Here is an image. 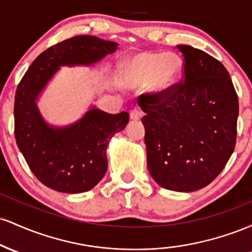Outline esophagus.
Listing matches in <instances>:
<instances>
[{"label": "esophagus", "mask_w": 252, "mask_h": 252, "mask_svg": "<svg viewBox=\"0 0 252 252\" xmlns=\"http://www.w3.org/2000/svg\"><path fill=\"white\" fill-rule=\"evenodd\" d=\"M141 117H142V112H141L140 110L134 109L130 111V118H131V120L138 121V120H141Z\"/></svg>", "instance_id": "obj_1"}]
</instances>
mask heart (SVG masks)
<instances>
[{
    "label": "heart",
    "mask_w": 252,
    "mask_h": 252,
    "mask_svg": "<svg viewBox=\"0 0 252 252\" xmlns=\"http://www.w3.org/2000/svg\"><path fill=\"white\" fill-rule=\"evenodd\" d=\"M182 62L175 54L140 53L124 63L121 83L126 88H141L149 84L156 94L172 90L180 80Z\"/></svg>",
    "instance_id": "obj_1"
}]
</instances>
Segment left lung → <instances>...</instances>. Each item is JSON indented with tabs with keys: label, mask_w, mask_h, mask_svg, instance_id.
<instances>
[{
	"label": "left lung",
	"mask_w": 252,
	"mask_h": 252,
	"mask_svg": "<svg viewBox=\"0 0 252 252\" xmlns=\"http://www.w3.org/2000/svg\"><path fill=\"white\" fill-rule=\"evenodd\" d=\"M184 83L141 94L152 178L166 189L193 192L220 174L236 146L238 97L230 74L206 52L179 45Z\"/></svg>",
	"instance_id": "8db88e82"
}]
</instances>
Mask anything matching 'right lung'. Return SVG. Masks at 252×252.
Returning a JSON list of instances; mask_svg holds the SVG:
<instances>
[{"label":"right lung","mask_w":252,"mask_h":252,"mask_svg":"<svg viewBox=\"0 0 252 252\" xmlns=\"http://www.w3.org/2000/svg\"><path fill=\"white\" fill-rule=\"evenodd\" d=\"M118 43L92 35L65 40L42 52L16 89L15 138L34 175L45 186L63 193L92 189L108 169L106 148L129 122V114L111 115L91 106L77 122L51 126L37 99L60 66H91L117 50Z\"/></svg>","instance_id":"add662e5"}]
</instances>
